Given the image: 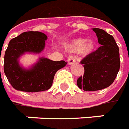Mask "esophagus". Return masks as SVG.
Instances as JSON below:
<instances>
[{"label": "esophagus", "mask_w": 129, "mask_h": 129, "mask_svg": "<svg viewBox=\"0 0 129 129\" xmlns=\"http://www.w3.org/2000/svg\"><path fill=\"white\" fill-rule=\"evenodd\" d=\"M67 62H68V64L69 65H71L74 64L76 62V60L74 58H69L67 60Z\"/></svg>", "instance_id": "34e87169"}]
</instances>
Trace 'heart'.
I'll return each instance as SVG.
<instances>
[{
  "label": "heart",
  "instance_id": "b5f03b06",
  "mask_svg": "<svg viewBox=\"0 0 129 129\" xmlns=\"http://www.w3.org/2000/svg\"><path fill=\"white\" fill-rule=\"evenodd\" d=\"M96 44L94 40H87L83 38H76L71 40L66 46L67 50L69 52H77L79 51L81 55L86 56L92 53L96 50Z\"/></svg>",
  "mask_w": 129,
  "mask_h": 129
}]
</instances>
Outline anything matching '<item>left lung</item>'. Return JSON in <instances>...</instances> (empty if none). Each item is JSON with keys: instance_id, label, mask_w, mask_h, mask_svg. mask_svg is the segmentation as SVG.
<instances>
[{"instance_id": "obj_1", "label": "left lung", "mask_w": 129, "mask_h": 129, "mask_svg": "<svg viewBox=\"0 0 129 129\" xmlns=\"http://www.w3.org/2000/svg\"><path fill=\"white\" fill-rule=\"evenodd\" d=\"M92 30L101 46L81 60L84 74L76 83L84 91H97L109 87L120 69L119 48L113 37L101 29L93 28Z\"/></svg>"}]
</instances>
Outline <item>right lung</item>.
Returning a JSON list of instances; mask_svg holds the SVG:
<instances>
[{"mask_svg":"<svg viewBox=\"0 0 129 129\" xmlns=\"http://www.w3.org/2000/svg\"><path fill=\"white\" fill-rule=\"evenodd\" d=\"M47 39V35L42 32L31 31L24 32L9 42L4 56L3 70L15 89L26 92L48 90L52 86L55 73L67 64L64 60L53 61L40 58L29 69L20 66L19 59L22 55L41 53Z\"/></svg>","mask_w":129,"mask_h":129,"instance_id":"obj_1","label":"right lung"}]
</instances>
